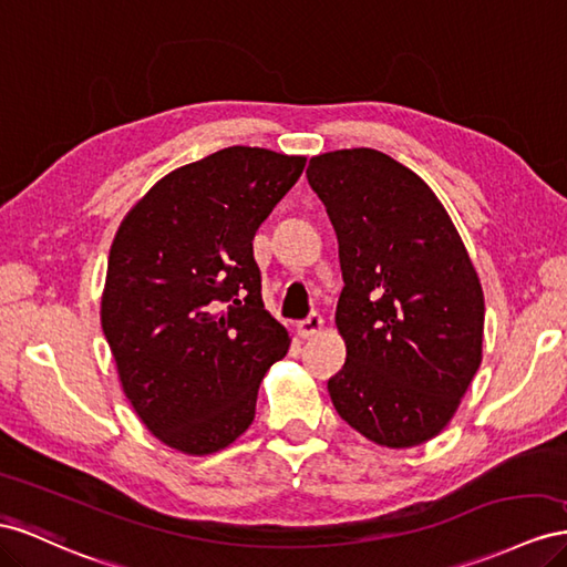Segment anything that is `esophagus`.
I'll list each match as a JSON object with an SVG mask.
<instances>
[{
    "instance_id": "34e87169",
    "label": "esophagus",
    "mask_w": 567,
    "mask_h": 567,
    "mask_svg": "<svg viewBox=\"0 0 567 567\" xmlns=\"http://www.w3.org/2000/svg\"><path fill=\"white\" fill-rule=\"evenodd\" d=\"M321 327H324V319H321L319 312H310L302 321H298V333L302 339H310V336L319 333Z\"/></svg>"
}]
</instances>
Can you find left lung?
Masks as SVG:
<instances>
[{
	"mask_svg": "<svg viewBox=\"0 0 567 567\" xmlns=\"http://www.w3.org/2000/svg\"><path fill=\"white\" fill-rule=\"evenodd\" d=\"M308 183L339 236L336 308L348 358L329 379L362 436L410 449L446 426L482 362L484 296L432 188L379 150L310 159Z\"/></svg>",
	"mask_w": 567,
	"mask_h": 567,
	"instance_id": "8db88e82",
	"label": "left lung"
}]
</instances>
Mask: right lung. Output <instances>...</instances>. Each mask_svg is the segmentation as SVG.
Segmentation results:
<instances>
[{
    "mask_svg": "<svg viewBox=\"0 0 567 567\" xmlns=\"http://www.w3.org/2000/svg\"><path fill=\"white\" fill-rule=\"evenodd\" d=\"M302 169L305 157L224 147L164 176L118 226L102 329L126 398L166 446L207 455L234 443L288 353L252 238Z\"/></svg>",
    "mask_w": 567,
    "mask_h": 567,
    "instance_id": "1",
    "label": "right lung"
}]
</instances>
